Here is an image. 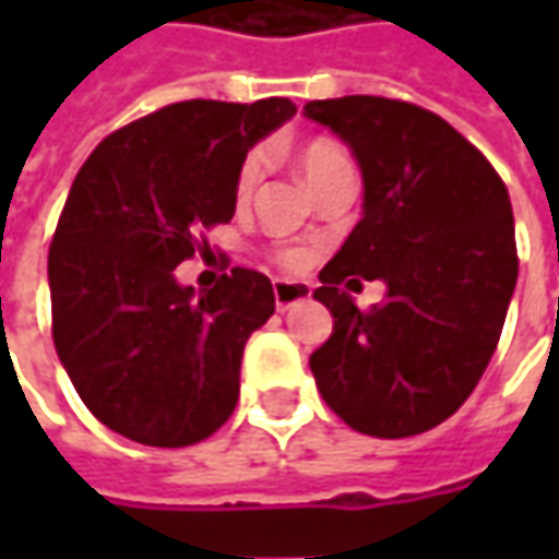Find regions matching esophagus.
Here are the masks:
<instances>
[{"mask_svg": "<svg viewBox=\"0 0 559 559\" xmlns=\"http://www.w3.org/2000/svg\"><path fill=\"white\" fill-rule=\"evenodd\" d=\"M273 298H276V308H280V311H289L295 305L308 301V298H311V289H308L305 283L276 280V283H273Z\"/></svg>", "mask_w": 559, "mask_h": 559, "instance_id": "esophagus-1", "label": "esophagus"}]
</instances>
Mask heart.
Returning a JSON list of instances; mask_svg holds the SVG:
<instances>
[{
	"label": "heart",
	"mask_w": 559,
	"mask_h": 559,
	"mask_svg": "<svg viewBox=\"0 0 559 559\" xmlns=\"http://www.w3.org/2000/svg\"><path fill=\"white\" fill-rule=\"evenodd\" d=\"M348 164L352 162H348L345 148L330 140L305 142L301 152H298V167H301V174H305V180H308L311 189L320 180H326L333 170L348 167ZM261 177H264V152H248L246 162L239 167V177H236V195L248 199L254 192V186L261 183ZM295 261H298L295 254H286V264H295Z\"/></svg>",
	"instance_id": "heart-1"
}]
</instances>
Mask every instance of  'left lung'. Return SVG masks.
Returning <instances> with one entry per match:
<instances>
[{
    "mask_svg": "<svg viewBox=\"0 0 559 559\" xmlns=\"http://www.w3.org/2000/svg\"><path fill=\"white\" fill-rule=\"evenodd\" d=\"M305 118L352 148L364 180L360 224L313 292L333 313L311 355L317 389L364 436H419L469 397L504 330L520 270L507 186L448 120L411 102L323 98ZM355 275L386 283L373 312L341 289Z\"/></svg>",
    "mask_w": 559,
    "mask_h": 559,
    "instance_id": "left-lung-1",
    "label": "left lung"
}]
</instances>
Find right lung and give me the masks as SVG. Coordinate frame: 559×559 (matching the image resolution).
<instances>
[{
  "mask_svg": "<svg viewBox=\"0 0 559 559\" xmlns=\"http://www.w3.org/2000/svg\"><path fill=\"white\" fill-rule=\"evenodd\" d=\"M289 98H192L120 127L80 167L49 248L52 338L90 414L152 448H186L239 401L248 335L276 308L264 273L211 289L174 270L199 229L229 224L248 148L283 127Z\"/></svg>",
  "mask_w": 559,
  "mask_h": 559,
  "instance_id": "right-lung-1",
  "label": "right lung"
}]
</instances>
